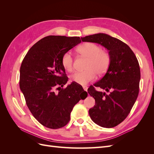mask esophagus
Listing matches in <instances>:
<instances>
[{
  "mask_svg": "<svg viewBox=\"0 0 154 154\" xmlns=\"http://www.w3.org/2000/svg\"><path fill=\"white\" fill-rule=\"evenodd\" d=\"M83 90H84L85 91H87L88 87L87 86H83Z\"/></svg>",
  "mask_w": 154,
  "mask_h": 154,
  "instance_id": "obj_1",
  "label": "esophagus"
}]
</instances>
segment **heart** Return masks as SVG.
<instances>
[{"mask_svg": "<svg viewBox=\"0 0 154 154\" xmlns=\"http://www.w3.org/2000/svg\"><path fill=\"white\" fill-rule=\"evenodd\" d=\"M78 53L87 58L84 71L76 72L72 74L71 80L72 82L81 85H85L94 80L96 74L102 76L108 70L111 58L110 54L105 50L101 49L98 45L86 42L79 46ZM62 66L66 71L71 72L73 69V58L69 52L64 53L62 58Z\"/></svg>", "mask_w": 154, "mask_h": 154, "instance_id": "heart-1", "label": "heart"}]
</instances>
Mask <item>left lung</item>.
I'll use <instances>...</instances> for the list:
<instances>
[{"mask_svg":"<svg viewBox=\"0 0 154 154\" xmlns=\"http://www.w3.org/2000/svg\"><path fill=\"white\" fill-rule=\"evenodd\" d=\"M81 38L82 42L101 45L110 55L106 72L94 84L109 93L97 91L92 85L88 88V94L96 103L88 114L100 127H114L127 117L138 96L141 73L137 59L127 44L107 34L97 33Z\"/></svg>","mask_w":154,"mask_h":154,"instance_id":"left-lung-1","label":"left lung"}]
</instances>
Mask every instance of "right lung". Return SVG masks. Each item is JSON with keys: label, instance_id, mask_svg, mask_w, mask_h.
Listing matches in <instances>:
<instances>
[{"label": "right lung", "instance_id": "right-lung-1", "mask_svg": "<svg viewBox=\"0 0 154 154\" xmlns=\"http://www.w3.org/2000/svg\"><path fill=\"white\" fill-rule=\"evenodd\" d=\"M80 42L78 36H45L32 46L22 62L20 88L31 114L45 127L66 126L74 106L87 96V92L72 83L61 88L68 81L62 58Z\"/></svg>", "mask_w": 154, "mask_h": 154}]
</instances>
